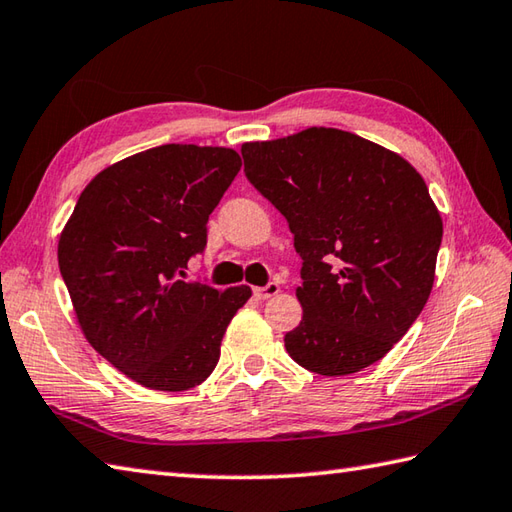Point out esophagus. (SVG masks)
Listing matches in <instances>:
<instances>
[{
  "instance_id": "obj_1",
  "label": "esophagus",
  "mask_w": 512,
  "mask_h": 512,
  "mask_svg": "<svg viewBox=\"0 0 512 512\" xmlns=\"http://www.w3.org/2000/svg\"><path fill=\"white\" fill-rule=\"evenodd\" d=\"M278 291H280L278 283H267L265 287H254V296H256L258 300H267V298H271V296H276Z\"/></svg>"
}]
</instances>
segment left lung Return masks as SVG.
<instances>
[{"label": "left lung", "mask_w": 512, "mask_h": 512, "mask_svg": "<svg viewBox=\"0 0 512 512\" xmlns=\"http://www.w3.org/2000/svg\"><path fill=\"white\" fill-rule=\"evenodd\" d=\"M241 154L302 258L289 356L320 375L387 356L429 300L442 243L422 176L400 154L336 128L243 143Z\"/></svg>", "instance_id": "1"}]
</instances>
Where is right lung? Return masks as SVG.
I'll return each mask as SVG.
<instances>
[{
    "instance_id": "right-lung-1",
    "label": "right lung",
    "mask_w": 512,
    "mask_h": 512,
    "mask_svg": "<svg viewBox=\"0 0 512 512\" xmlns=\"http://www.w3.org/2000/svg\"><path fill=\"white\" fill-rule=\"evenodd\" d=\"M241 170L229 148L168 143L110 165L81 192L59 236V271L83 336L154 391H187L221 358L247 285L185 283L207 221Z\"/></svg>"
}]
</instances>
